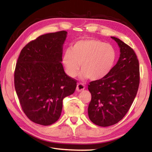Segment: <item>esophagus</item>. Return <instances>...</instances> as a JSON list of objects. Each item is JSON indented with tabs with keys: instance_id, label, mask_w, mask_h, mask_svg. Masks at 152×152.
<instances>
[{
	"instance_id": "esophagus-1",
	"label": "esophagus",
	"mask_w": 152,
	"mask_h": 152,
	"mask_svg": "<svg viewBox=\"0 0 152 152\" xmlns=\"http://www.w3.org/2000/svg\"><path fill=\"white\" fill-rule=\"evenodd\" d=\"M84 88H85V86H84V84H83L82 83H78V84H77L76 90L78 92H80L81 91L84 90Z\"/></svg>"
}]
</instances>
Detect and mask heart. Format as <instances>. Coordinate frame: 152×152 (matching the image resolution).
<instances>
[{"instance_id":"1","label":"heart","mask_w":152,"mask_h":152,"mask_svg":"<svg viewBox=\"0 0 152 152\" xmlns=\"http://www.w3.org/2000/svg\"><path fill=\"white\" fill-rule=\"evenodd\" d=\"M117 58L115 48L109 43L94 39L76 42L64 51L62 63L66 73L76 77L81 64L82 76L92 80L104 78L112 70Z\"/></svg>"}]
</instances>
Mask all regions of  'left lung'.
Returning a JSON list of instances; mask_svg holds the SVG:
<instances>
[{
  "label": "left lung",
  "mask_w": 152,
  "mask_h": 152,
  "mask_svg": "<svg viewBox=\"0 0 152 152\" xmlns=\"http://www.w3.org/2000/svg\"><path fill=\"white\" fill-rule=\"evenodd\" d=\"M120 57L110 72L101 80L89 82L91 94L88 113L90 120L101 127L120 121L134 101L140 85V65L134 50L117 37Z\"/></svg>",
  "instance_id": "obj_1"
}]
</instances>
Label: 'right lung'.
I'll list each match as a JSON object with an SVG mask.
<instances>
[{
    "label": "right lung",
    "mask_w": 152,
    "mask_h": 152,
    "mask_svg": "<svg viewBox=\"0 0 152 152\" xmlns=\"http://www.w3.org/2000/svg\"><path fill=\"white\" fill-rule=\"evenodd\" d=\"M66 31L40 35L20 51L14 72L19 103L28 119L50 125L59 119L62 101L73 94L77 80L64 70L62 46Z\"/></svg>",
    "instance_id": "add662e5"
}]
</instances>
